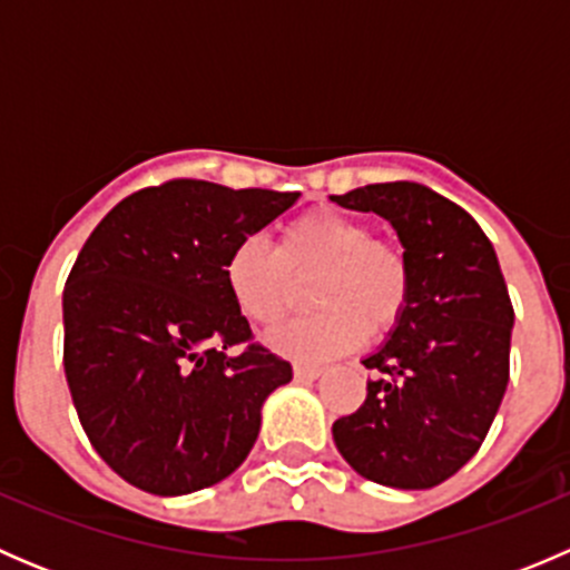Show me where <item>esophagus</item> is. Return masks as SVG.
<instances>
[{
	"instance_id": "esophagus-1",
	"label": "esophagus",
	"mask_w": 570,
	"mask_h": 570,
	"mask_svg": "<svg viewBox=\"0 0 570 570\" xmlns=\"http://www.w3.org/2000/svg\"><path fill=\"white\" fill-rule=\"evenodd\" d=\"M320 375H322V366L295 364V377H297V381H317Z\"/></svg>"
}]
</instances>
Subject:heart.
Returning a JSON list of instances; mask_svg holds the SVG:
<instances>
[{
  "label": "heart",
  "instance_id": "1",
  "mask_svg": "<svg viewBox=\"0 0 570 570\" xmlns=\"http://www.w3.org/2000/svg\"><path fill=\"white\" fill-rule=\"evenodd\" d=\"M312 284L314 312L275 327L267 336L278 353L322 361L383 336L411 301L405 250L372 237L370 223L336 209H312L286 223L278 248L243 237L228 250L223 278L234 306L256 325H275L295 306L301 281Z\"/></svg>",
  "mask_w": 570,
  "mask_h": 570
}]
</instances>
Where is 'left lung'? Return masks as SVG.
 I'll return each mask as SVG.
<instances>
[{
  "mask_svg": "<svg viewBox=\"0 0 570 570\" xmlns=\"http://www.w3.org/2000/svg\"><path fill=\"white\" fill-rule=\"evenodd\" d=\"M333 204L375 212L411 264V301L361 364L366 400L333 422L342 458L377 485L422 491L474 458L510 381L513 306L474 217L416 181L366 184Z\"/></svg>",
  "mask_w": 570,
  "mask_h": 570,
  "instance_id": "8db88e82",
  "label": "left lung"
}]
</instances>
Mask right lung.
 Listing matches in <instances>:
<instances>
[{"instance_id": "1", "label": "right lung", "mask_w": 570, "mask_h": 570, "mask_svg": "<svg viewBox=\"0 0 570 570\" xmlns=\"http://www.w3.org/2000/svg\"><path fill=\"white\" fill-rule=\"evenodd\" d=\"M297 198L176 178L120 200L79 250L62 292L66 381L94 450L140 491L226 480L264 400L292 381L289 361L250 342L223 264Z\"/></svg>"}]
</instances>
